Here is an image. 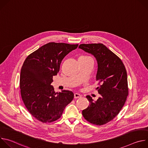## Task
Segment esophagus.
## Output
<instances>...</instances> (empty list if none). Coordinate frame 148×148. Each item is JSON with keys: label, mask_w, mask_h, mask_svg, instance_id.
Here are the masks:
<instances>
[{"label": "esophagus", "mask_w": 148, "mask_h": 148, "mask_svg": "<svg viewBox=\"0 0 148 148\" xmlns=\"http://www.w3.org/2000/svg\"><path fill=\"white\" fill-rule=\"evenodd\" d=\"M74 98H75V99H76V98H80L81 96V95H80V94H78V93H75V94H74Z\"/></svg>", "instance_id": "1"}]
</instances>
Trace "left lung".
<instances>
[{"mask_svg":"<svg viewBox=\"0 0 148 148\" xmlns=\"http://www.w3.org/2000/svg\"><path fill=\"white\" fill-rule=\"evenodd\" d=\"M95 58L97 64L96 89L100 97L94 101L87 95L89 106L82 111L87 121L102 125L112 120L120 112L128 95L127 73L121 60L101 43L82 44L78 47Z\"/></svg>","mask_w":148,"mask_h":148,"instance_id":"1","label":"left lung"}]
</instances>
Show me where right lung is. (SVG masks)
I'll use <instances>...</instances> for the list:
<instances>
[{
  "label": "right lung",
  "mask_w": 148,
  "mask_h": 148,
  "mask_svg": "<svg viewBox=\"0 0 148 148\" xmlns=\"http://www.w3.org/2000/svg\"><path fill=\"white\" fill-rule=\"evenodd\" d=\"M78 45L49 43L30 54L21 69L20 88L26 107L37 119L51 122L61 117L74 98L69 90L55 93L51 86L62 59Z\"/></svg>",
  "instance_id": "obj_1"
}]
</instances>
